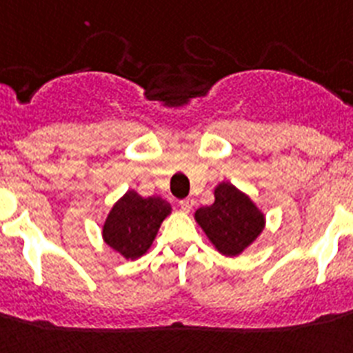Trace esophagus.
<instances>
[{
    "label": "esophagus",
    "mask_w": 353,
    "mask_h": 353,
    "mask_svg": "<svg viewBox=\"0 0 353 353\" xmlns=\"http://www.w3.org/2000/svg\"><path fill=\"white\" fill-rule=\"evenodd\" d=\"M179 206L183 211H190L194 208V199H183V201H179Z\"/></svg>",
    "instance_id": "34e87169"
}]
</instances>
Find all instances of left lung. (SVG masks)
I'll list each match as a JSON object with an SVG mask.
<instances>
[{"label": "left lung", "instance_id": "obj_1", "mask_svg": "<svg viewBox=\"0 0 353 353\" xmlns=\"http://www.w3.org/2000/svg\"><path fill=\"white\" fill-rule=\"evenodd\" d=\"M211 243L225 256H236L249 247L263 231L265 219L247 195L229 183L214 190V202L195 211Z\"/></svg>", "mask_w": 353, "mask_h": 353}]
</instances>
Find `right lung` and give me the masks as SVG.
Segmentation results:
<instances>
[{
    "label": "right lung",
    "mask_w": 353,
    "mask_h": 353,
    "mask_svg": "<svg viewBox=\"0 0 353 353\" xmlns=\"http://www.w3.org/2000/svg\"><path fill=\"white\" fill-rule=\"evenodd\" d=\"M168 213L170 204L161 197L143 199L130 190L104 222V241L125 259H137L149 250Z\"/></svg>",
    "instance_id": "add662e5"
}]
</instances>
